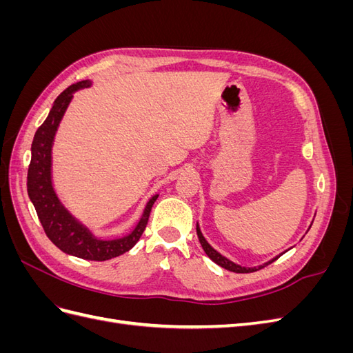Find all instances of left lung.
Returning <instances> with one entry per match:
<instances>
[{"label": "left lung", "instance_id": "1", "mask_svg": "<svg viewBox=\"0 0 353 353\" xmlns=\"http://www.w3.org/2000/svg\"><path fill=\"white\" fill-rule=\"evenodd\" d=\"M196 230H197V237H199V241H200V244H201V248H203V250H205V253L209 256V258L215 262L216 265H219V266H222V268H225V270H228V271H231V272H237V274H249V272H254V271H258V270H262L263 266H266V265H270V263H272L274 261H276L280 258V256L283 254H279V256H275V258H272L271 261H268V262H265L263 265H259V266H253V268H248V266H241V265H237V263H234L232 261H230V259H227L225 256H222L219 252H216L215 249L212 248V245L206 241V239L203 237V234H201V231H200V227H199V223L196 225ZM287 252V250H285Z\"/></svg>", "mask_w": 353, "mask_h": 353}]
</instances>
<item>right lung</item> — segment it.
I'll list each match as a JSON object with an SVG mask.
<instances>
[{
  "label": "right lung",
  "instance_id": "1",
  "mask_svg": "<svg viewBox=\"0 0 353 353\" xmlns=\"http://www.w3.org/2000/svg\"><path fill=\"white\" fill-rule=\"evenodd\" d=\"M88 87H91V81H81L63 91L52 104L47 119L35 132L28 169V196L34 203L37 215L47 237L61 252L81 259L101 262L121 256L134 248L145 230L150 210L159 194H154L147 201L143 215L138 219L134 230L126 236L117 239L95 237L91 230L74 218L60 201L54 185H52L51 175L52 144H54L59 125L69 108L73 94Z\"/></svg>",
  "mask_w": 353,
  "mask_h": 353
}]
</instances>
